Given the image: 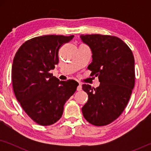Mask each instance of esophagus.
Here are the masks:
<instances>
[{"mask_svg":"<svg viewBox=\"0 0 151 151\" xmlns=\"http://www.w3.org/2000/svg\"><path fill=\"white\" fill-rule=\"evenodd\" d=\"M82 88V84L80 83L79 85H78V87H77V91H81Z\"/></svg>","mask_w":151,"mask_h":151,"instance_id":"obj_1","label":"esophagus"}]
</instances>
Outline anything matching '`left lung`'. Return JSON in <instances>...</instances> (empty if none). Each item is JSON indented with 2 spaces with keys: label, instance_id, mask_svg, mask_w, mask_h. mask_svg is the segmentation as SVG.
Wrapping results in <instances>:
<instances>
[{
  "label": "left lung",
  "instance_id": "8db88e82",
  "mask_svg": "<svg viewBox=\"0 0 151 151\" xmlns=\"http://www.w3.org/2000/svg\"><path fill=\"white\" fill-rule=\"evenodd\" d=\"M92 51L88 69L98 76L100 86L83 84L87 102L82 108L84 118L93 125L109 124L122 114L135 85V60L129 46L116 36L81 35Z\"/></svg>",
  "mask_w": 151,
  "mask_h": 151
}]
</instances>
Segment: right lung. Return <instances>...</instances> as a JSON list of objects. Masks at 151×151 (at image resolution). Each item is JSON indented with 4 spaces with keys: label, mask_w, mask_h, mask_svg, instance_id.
<instances>
[{
    "label": "right lung",
    "mask_w": 151,
    "mask_h": 151,
    "mask_svg": "<svg viewBox=\"0 0 151 151\" xmlns=\"http://www.w3.org/2000/svg\"><path fill=\"white\" fill-rule=\"evenodd\" d=\"M74 37L47 35L22 44L16 52L12 69L14 94L32 120L41 126L58 121L66 101L76 92V80L60 81L49 71L59 62L58 51Z\"/></svg>",
    "instance_id": "obj_1"
}]
</instances>
